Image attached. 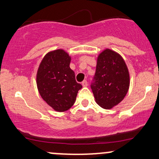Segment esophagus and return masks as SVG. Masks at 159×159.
<instances>
[{
  "instance_id": "obj_1",
  "label": "esophagus",
  "mask_w": 159,
  "mask_h": 159,
  "mask_svg": "<svg viewBox=\"0 0 159 159\" xmlns=\"http://www.w3.org/2000/svg\"><path fill=\"white\" fill-rule=\"evenodd\" d=\"M87 85H88V84H87V81H84L83 82H82V86H83L84 87H87Z\"/></svg>"
}]
</instances>
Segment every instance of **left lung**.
<instances>
[{
    "label": "left lung",
    "instance_id": "8db88e82",
    "mask_svg": "<svg viewBox=\"0 0 159 159\" xmlns=\"http://www.w3.org/2000/svg\"><path fill=\"white\" fill-rule=\"evenodd\" d=\"M94 82L91 84L96 102L104 109H111L127 94L130 76L120 54L106 48L98 54Z\"/></svg>",
    "mask_w": 159,
    "mask_h": 159
}]
</instances>
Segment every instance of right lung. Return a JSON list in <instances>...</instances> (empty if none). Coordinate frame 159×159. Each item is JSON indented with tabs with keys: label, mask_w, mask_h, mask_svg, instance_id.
Returning a JSON list of instances; mask_svg holds the SVG:
<instances>
[{
	"label": "right lung",
	"mask_w": 159,
	"mask_h": 159,
	"mask_svg": "<svg viewBox=\"0 0 159 159\" xmlns=\"http://www.w3.org/2000/svg\"><path fill=\"white\" fill-rule=\"evenodd\" d=\"M71 57L63 49L49 52L40 63L36 73V85L43 99L54 111L69 110L75 102L81 84L75 81L69 64Z\"/></svg>",
	"instance_id": "1"
}]
</instances>
